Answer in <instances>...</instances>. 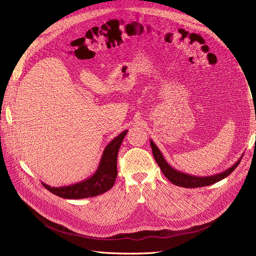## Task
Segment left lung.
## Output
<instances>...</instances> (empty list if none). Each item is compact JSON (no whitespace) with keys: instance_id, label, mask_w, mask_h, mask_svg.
<instances>
[{"instance_id":"obj_1","label":"left lung","mask_w":256,"mask_h":256,"mask_svg":"<svg viewBox=\"0 0 256 256\" xmlns=\"http://www.w3.org/2000/svg\"><path fill=\"white\" fill-rule=\"evenodd\" d=\"M150 146H152V154L154 156L156 162L158 163V166H160L162 173L166 175V178L172 182V184L176 185V186H182L184 188H196V187H204V186H208L212 185L216 182H220L222 180H224L225 178L232 173L234 170L239 166V163L241 161V158L234 163V166H232L229 168H227L226 171L215 174V175H211V176H194V175H190V174H186L184 172H180L178 170L174 168L173 166H171L166 162V160L163 156L162 152H160V149L156 146V144L150 140Z\"/></svg>"}]
</instances>
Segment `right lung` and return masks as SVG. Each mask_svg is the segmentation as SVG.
I'll use <instances>...</instances> for the list:
<instances>
[{
  "mask_svg": "<svg viewBox=\"0 0 256 256\" xmlns=\"http://www.w3.org/2000/svg\"><path fill=\"white\" fill-rule=\"evenodd\" d=\"M126 133L128 130H123L108 144L102 152L100 166L90 178L76 182V184L62 187H52L42 182L43 186L52 194L64 199H84L108 192L114 185L118 175V152Z\"/></svg>",
  "mask_w": 256,
  "mask_h": 256,
  "instance_id": "right-lung-1",
  "label": "right lung"
}]
</instances>
